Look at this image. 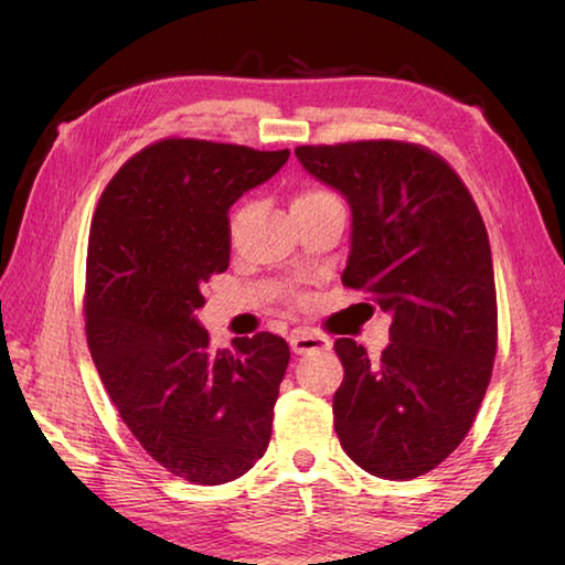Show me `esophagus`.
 I'll list each match as a JSON object with an SVG mask.
<instances>
[{
	"label": "esophagus",
	"mask_w": 565,
	"mask_h": 565,
	"mask_svg": "<svg viewBox=\"0 0 565 565\" xmlns=\"http://www.w3.org/2000/svg\"><path fill=\"white\" fill-rule=\"evenodd\" d=\"M291 351L296 356H303V353H311V351H327L329 349V341L319 337V333L313 331H306V329H296L291 331Z\"/></svg>",
	"instance_id": "esophagus-1"
}]
</instances>
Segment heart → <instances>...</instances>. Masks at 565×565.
Listing matches in <instances>:
<instances>
[{"label":"heart","instance_id":"obj_1","mask_svg":"<svg viewBox=\"0 0 565 565\" xmlns=\"http://www.w3.org/2000/svg\"><path fill=\"white\" fill-rule=\"evenodd\" d=\"M333 204H341L339 196L333 194V191L323 189V186H303L299 194L294 196V214L299 212H311V209H321V206H333ZM246 216V206H238L234 216H232V224H228V228H232V234H236V228L242 226Z\"/></svg>","mask_w":565,"mask_h":565}]
</instances>
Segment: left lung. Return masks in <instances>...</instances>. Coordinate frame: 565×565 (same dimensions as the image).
<instances>
[{
  "label": "left lung",
  "mask_w": 565,
  "mask_h": 565,
  "mask_svg": "<svg viewBox=\"0 0 565 565\" xmlns=\"http://www.w3.org/2000/svg\"><path fill=\"white\" fill-rule=\"evenodd\" d=\"M296 157L351 204L341 284L391 313L379 359L351 339L333 343L343 366L333 394L341 448L371 476H424L473 426L499 349L481 212L454 167L414 141L303 145Z\"/></svg>",
  "instance_id": "8db88e82"
}]
</instances>
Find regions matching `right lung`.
<instances>
[{
    "mask_svg": "<svg viewBox=\"0 0 565 565\" xmlns=\"http://www.w3.org/2000/svg\"><path fill=\"white\" fill-rule=\"evenodd\" d=\"M286 159L289 149L161 139L111 177L92 218V359L141 448L189 483L234 481L269 446L289 343L259 331L214 349L194 311L228 269V206Z\"/></svg>",
    "mask_w": 565,
    "mask_h": 565,
    "instance_id": "obj_1",
    "label": "right lung"
}]
</instances>
